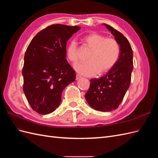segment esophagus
Returning a JSON list of instances; mask_svg holds the SVG:
<instances>
[{
	"label": "esophagus",
	"instance_id": "34e87169",
	"mask_svg": "<svg viewBox=\"0 0 158 158\" xmlns=\"http://www.w3.org/2000/svg\"><path fill=\"white\" fill-rule=\"evenodd\" d=\"M81 78H82V76H81L80 75L76 74V80H78V79Z\"/></svg>",
	"mask_w": 158,
	"mask_h": 158
}]
</instances>
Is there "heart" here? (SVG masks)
I'll use <instances>...</instances> for the list:
<instances>
[{
    "instance_id": "b5f03b06",
    "label": "heart",
    "mask_w": 158,
    "mask_h": 158,
    "mask_svg": "<svg viewBox=\"0 0 158 158\" xmlns=\"http://www.w3.org/2000/svg\"><path fill=\"white\" fill-rule=\"evenodd\" d=\"M82 41L91 51L85 59L86 62L75 67L78 73L87 76L97 73L102 74L115 65L121 53L120 46L115 40L107 38L100 33H91L84 35ZM66 56L74 65L78 63V48L74 41L66 46Z\"/></svg>"
}]
</instances>
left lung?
<instances>
[{
  "mask_svg": "<svg viewBox=\"0 0 158 158\" xmlns=\"http://www.w3.org/2000/svg\"><path fill=\"white\" fill-rule=\"evenodd\" d=\"M104 26L119 44L120 56L106 75L90 80L89 88L85 98L93 109L107 112L118 108L129 88L133 69V52L130 43L121 33L106 23Z\"/></svg>",
  "mask_w": 158,
  "mask_h": 158,
  "instance_id": "left-lung-1",
  "label": "left lung"
}]
</instances>
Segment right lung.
<instances>
[{"instance_id":"right-lung-1","label":"right lung","mask_w":158,"mask_h":158,"mask_svg":"<svg viewBox=\"0 0 158 158\" xmlns=\"http://www.w3.org/2000/svg\"><path fill=\"white\" fill-rule=\"evenodd\" d=\"M79 26L53 24L33 38L24 55L23 90L31 107L41 114L59 106L63 89L76 78L66 59V45Z\"/></svg>"}]
</instances>
